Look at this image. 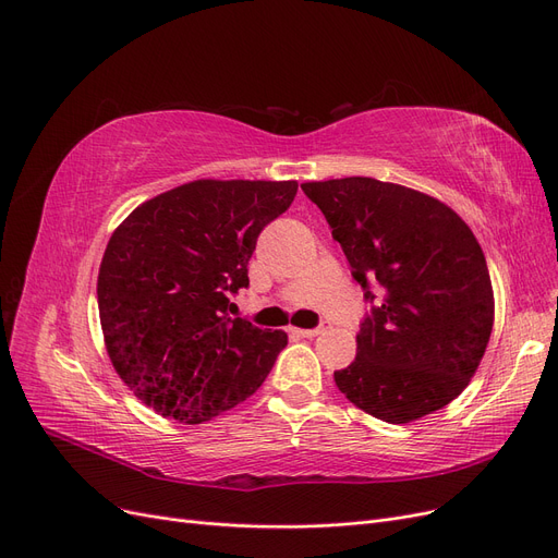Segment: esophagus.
Here are the masks:
<instances>
[{"label": "esophagus", "instance_id": "1", "mask_svg": "<svg viewBox=\"0 0 558 558\" xmlns=\"http://www.w3.org/2000/svg\"><path fill=\"white\" fill-rule=\"evenodd\" d=\"M289 332L296 335V337H317L324 332V326L319 328H289Z\"/></svg>", "mask_w": 558, "mask_h": 558}]
</instances>
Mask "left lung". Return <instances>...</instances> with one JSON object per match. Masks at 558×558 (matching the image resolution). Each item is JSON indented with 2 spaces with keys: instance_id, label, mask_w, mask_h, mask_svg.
Segmentation results:
<instances>
[{
  "instance_id": "obj_1",
  "label": "left lung",
  "mask_w": 558,
  "mask_h": 558,
  "mask_svg": "<svg viewBox=\"0 0 558 558\" xmlns=\"http://www.w3.org/2000/svg\"><path fill=\"white\" fill-rule=\"evenodd\" d=\"M374 301L335 385L376 420L408 424L451 403L486 353L495 296L486 255L460 216L422 191L374 178L301 184Z\"/></svg>"
}]
</instances>
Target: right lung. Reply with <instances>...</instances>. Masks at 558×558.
Masks as SVG:
<instances>
[{
	"instance_id": "right-lung-1",
	"label": "right lung",
	"mask_w": 558,
	"mask_h": 558,
	"mask_svg": "<svg viewBox=\"0 0 558 558\" xmlns=\"http://www.w3.org/2000/svg\"><path fill=\"white\" fill-rule=\"evenodd\" d=\"M296 180H196L138 205L107 244L98 305L111 365L159 415L201 424L246 401L284 330L230 319L257 236Z\"/></svg>"
}]
</instances>
